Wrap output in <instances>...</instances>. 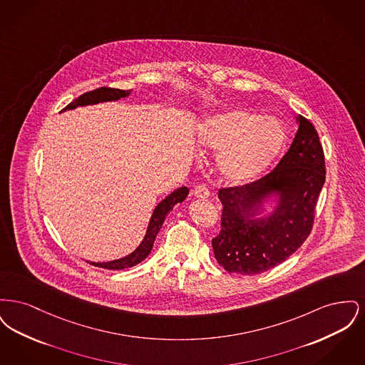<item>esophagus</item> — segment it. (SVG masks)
Here are the masks:
<instances>
[{
    "label": "esophagus",
    "instance_id": "obj_1",
    "mask_svg": "<svg viewBox=\"0 0 365 365\" xmlns=\"http://www.w3.org/2000/svg\"><path fill=\"white\" fill-rule=\"evenodd\" d=\"M192 194H194V197H197V198H208L209 195H210L208 187H207L205 185H198V186H195V189L192 190Z\"/></svg>",
    "mask_w": 365,
    "mask_h": 365
}]
</instances>
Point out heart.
I'll return each mask as SVG.
<instances>
[{
    "instance_id": "1",
    "label": "heart",
    "mask_w": 365,
    "mask_h": 365,
    "mask_svg": "<svg viewBox=\"0 0 365 365\" xmlns=\"http://www.w3.org/2000/svg\"><path fill=\"white\" fill-rule=\"evenodd\" d=\"M202 149L219 152L216 170L231 186L249 183L265 173L286 142L282 123L242 108L215 115L200 130Z\"/></svg>"
}]
</instances>
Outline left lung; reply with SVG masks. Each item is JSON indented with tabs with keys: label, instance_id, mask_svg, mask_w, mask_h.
Returning <instances> with one entry per match:
<instances>
[{
	"label": "left lung",
	"instance_id": "8db88e82",
	"mask_svg": "<svg viewBox=\"0 0 365 365\" xmlns=\"http://www.w3.org/2000/svg\"><path fill=\"white\" fill-rule=\"evenodd\" d=\"M297 123L294 140L272 173L219 190L222 230L212 247L215 259L228 272H265L292 256L311 234L326 164L312 123L301 115Z\"/></svg>",
	"mask_w": 365,
	"mask_h": 365
}]
</instances>
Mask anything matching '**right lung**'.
<instances>
[{"mask_svg":"<svg viewBox=\"0 0 365 365\" xmlns=\"http://www.w3.org/2000/svg\"><path fill=\"white\" fill-rule=\"evenodd\" d=\"M131 94V90H120V88H110V87H101L93 91H88L82 94L81 97H78L76 100H73L70 105L66 106V109L63 110H71L75 109L78 106H86V105H96L100 103H109V101H118L120 98H125ZM189 194L187 187H179L176 190L173 191L170 195H167L158 205H157L152 217L149 220L146 234L142 240V242L139 243L138 247L131 252L130 255L124 256L122 259L118 260L105 261V262H94V261H88L90 264L105 268V269H124V268H131L134 265L139 264L140 261L145 260L153 247V243L156 240L157 234L160 231V228L163 226L167 215L170 213V210L174 208L176 204L183 202L186 200Z\"/></svg>","mask_w":365,"mask_h":365,"instance_id":"obj_1","label":"right lung"}]
</instances>
